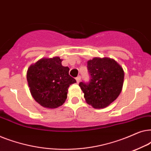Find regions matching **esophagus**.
I'll return each mask as SVG.
<instances>
[{
	"label": "esophagus",
	"mask_w": 151,
	"mask_h": 151,
	"mask_svg": "<svg viewBox=\"0 0 151 151\" xmlns=\"http://www.w3.org/2000/svg\"><path fill=\"white\" fill-rule=\"evenodd\" d=\"M76 82H77V83H79L80 80H81V76H78V77L76 78Z\"/></svg>",
	"instance_id": "1"
}]
</instances>
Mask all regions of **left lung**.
I'll use <instances>...</instances> for the list:
<instances>
[{
	"label": "left lung",
	"instance_id": "left-lung-1",
	"mask_svg": "<svg viewBox=\"0 0 151 151\" xmlns=\"http://www.w3.org/2000/svg\"><path fill=\"white\" fill-rule=\"evenodd\" d=\"M87 69L89 82L79 83L86 102L96 109L105 108L121 93L124 78L122 67L113 59L94 58L88 61Z\"/></svg>",
	"mask_w": 151,
	"mask_h": 151
}]
</instances>
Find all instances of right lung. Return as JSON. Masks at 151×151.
I'll return each instance as SVG.
<instances>
[{
	"instance_id": "1",
	"label": "right lung",
	"mask_w": 151,
	"mask_h": 151,
	"mask_svg": "<svg viewBox=\"0 0 151 151\" xmlns=\"http://www.w3.org/2000/svg\"><path fill=\"white\" fill-rule=\"evenodd\" d=\"M69 71V68L62 65L59 57L42 58L31 65L27 80L34 100L46 108L61 106L67 99L69 86L76 82Z\"/></svg>"
}]
</instances>
